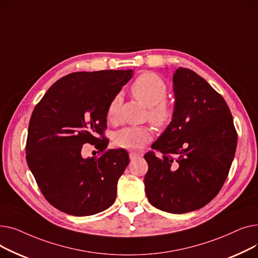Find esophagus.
Returning <instances> with one entry per match:
<instances>
[{
	"instance_id": "esophagus-1",
	"label": "esophagus",
	"mask_w": 258,
	"mask_h": 258,
	"mask_svg": "<svg viewBox=\"0 0 258 258\" xmlns=\"http://www.w3.org/2000/svg\"><path fill=\"white\" fill-rule=\"evenodd\" d=\"M128 155H130V159H131V160H133V159H135V158H138V157L141 156V154H140V153H137V152H130Z\"/></svg>"
}]
</instances>
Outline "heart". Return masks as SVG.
<instances>
[{"label":"heart","instance_id":"b5f03b06","mask_svg":"<svg viewBox=\"0 0 258 258\" xmlns=\"http://www.w3.org/2000/svg\"><path fill=\"white\" fill-rule=\"evenodd\" d=\"M167 91L165 81L153 72L141 74L132 86L134 96L148 106V119L159 127L167 125L173 116V107L165 99ZM121 101V96L118 94L107 104L106 118L112 123L119 120ZM152 139L153 132L148 126H128L115 134L114 143L125 150L138 151Z\"/></svg>","mask_w":258,"mask_h":258}]
</instances>
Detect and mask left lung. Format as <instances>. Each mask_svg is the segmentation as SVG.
<instances>
[{
	"label": "left lung",
	"mask_w": 258,
	"mask_h": 258,
	"mask_svg": "<svg viewBox=\"0 0 258 258\" xmlns=\"http://www.w3.org/2000/svg\"><path fill=\"white\" fill-rule=\"evenodd\" d=\"M172 81V120L153 143L154 151L144 155V185L153 206L181 214L204 207L220 192L235 155L237 133L225 99L204 78L181 67Z\"/></svg>",
	"instance_id": "8db88e82"
}]
</instances>
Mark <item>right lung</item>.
Listing matches in <instances>:
<instances>
[{"label":"right lung","mask_w":258,"mask_h":258,"mask_svg":"<svg viewBox=\"0 0 258 258\" xmlns=\"http://www.w3.org/2000/svg\"><path fill=\"white\" fill-rule=\"evenodd\" d=\"M133 70L75 72L58 79L35 105L26 160L45 199L70 215L96 214L114 204L118 179L130 163L123 148L106 150V107ZM90 143L100 157L85 159Z\"/></svg>","instance_id":"1"}]
</instances>
